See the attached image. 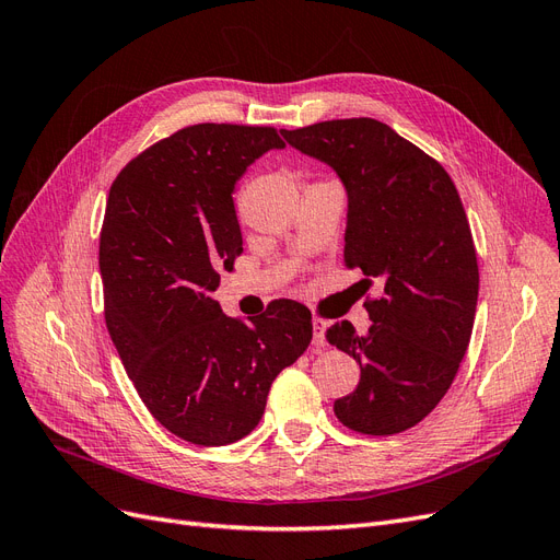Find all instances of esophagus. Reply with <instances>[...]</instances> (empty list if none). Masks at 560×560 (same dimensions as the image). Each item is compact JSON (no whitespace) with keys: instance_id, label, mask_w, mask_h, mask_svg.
Wrapping results in <instances>:
<instances>
[{"instance_id":"obj_1","label":"esophagus","mask_w":560,"mask_h":560,"mask_svg":"<svg viewBox=\"0 0 560 560\" xmlns=\"http://www.w3.org/2000/svg\"><path fill=\"white\" fill-rule=\"evenodd\" d=\"M327 327L329 322L325 317H313V343L315 346H327Z\"/></svg>"}]
</instances>
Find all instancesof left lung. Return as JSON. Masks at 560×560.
Segmentation results:
<instances>
[{
  "label": "left lung",
  "mask_w": 560,
  "mask_h": 560,
  "mask_svg": "<svg viewBox=\"0 0 560 560\" xmlns=\"http://www.w3.org/2000/svg\"><path fill=\"white\" fill-rule=\"evenodd\" d=\"M280 132L346 184V266L362 268L366 290L381 287L364 301L366 334L348 319L327 331L360 362L358 387L334 413L354 432L399 434L442 401L469 346L479 264L463 200L442 163L376 118Z\"/></svg>",
  "instance_id": "1"
}]
</instances>
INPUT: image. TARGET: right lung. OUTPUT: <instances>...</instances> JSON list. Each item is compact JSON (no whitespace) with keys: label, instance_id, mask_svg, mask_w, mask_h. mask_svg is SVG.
Listing matches in <instances>:
<instances>
[{"label":"right lung","instance_id":"right-lung-1","mask_svg":"<svg viewBox=\"0 0 560 560\" xmlns=\"http://www.w3.org/2000/svg\"><path fill=\"white\" fill-rule=\"evenodd\" d=\"M284 142L270 126L196 124L116 175L100 231L105 322L128 378L165 430L226 446L259 425L270 383L313 338L292 299L226 317L210 296L243 252L233 186Z\"/></svg>","mask_w":560,"mask_h":560}]
</instances>
